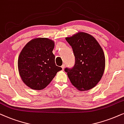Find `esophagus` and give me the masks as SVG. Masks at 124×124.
Masks as SVG:
<instances>
[{
    "label": "esophagus",
    "mask_w": 124,
    "mask_h": 124,
    "mask_svg": "<svg viewBox=\"0 0 124 124\" xmlns=\"http://www.w3.org/2000/svg\"><path fill=\"white\" fill-rule=\"evenodd\" d=\"M61 67H62V70H63V69H65V65H62V66H61Z\"/></svg>",
    "instance_id": "obj_1"
}]
</instances>
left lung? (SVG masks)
I'll list each match as a JSON object with an SVG mask.
<instances>
[{"instance_id": "8db88e82", "label": "left lung", "mask_w": 124, "mask_h": 124, "mask_svg": "<svg viewBox=\"0 0 124 124\" xmlns=\"http://www.w3.org/2000/svg\"><path fill=\"white\" fill-rule=\"evenodd\" d=\"M71 46L75 58L72 69L66 68L71 83L79 91H88L97 85L105 66L103 49L93 36L79 32L66 38Z\"/></svg>"}]
</instances>
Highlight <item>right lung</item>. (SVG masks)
<instances>
[{
	"label": "right lung",
	"mask_w": 124,
	"mask_h": 124,
	"mask_svg": "<svg viewBox=\"0 0 124 124\" xmlns=\"http://www.w3.org/2000/svg\"><path fill=\"white\" fill-rule=\"evenodd\" d=\"M54 47L52 39L39 37L29 41L21 51L17 63L19 75L32 90L45 88L62 70L55 65Z\"/></svg>",
	"instance_id": "right-lung-1"
}]
</instances>
